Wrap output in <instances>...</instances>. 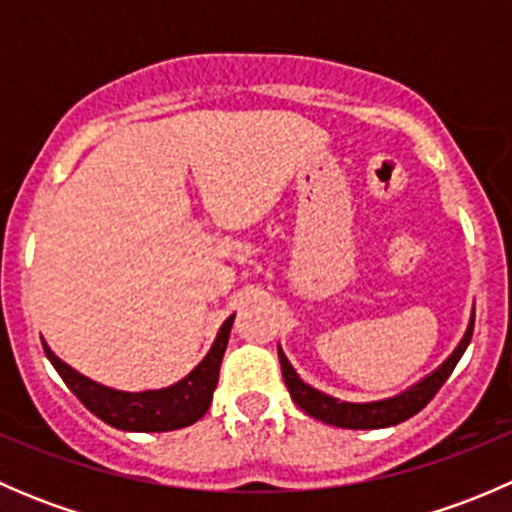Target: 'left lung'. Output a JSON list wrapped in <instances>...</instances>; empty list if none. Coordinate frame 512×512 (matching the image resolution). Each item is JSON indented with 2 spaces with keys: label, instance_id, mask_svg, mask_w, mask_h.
I'll list each match as a JSON object with an SVG mask.
<instances>
[{
  "label": "left lung",
  "instance_id": "left-lung-1",
  "mask_svg": "<svg viewBox=\"0 0 512 512\" xmlns=\"http://www.w3.org/2000/svg\"><path fill=\"white\" fill-rule=\"evenodd\" d=\"M473 322H476V312L471 314V322H468L466 334L458 342V347L453 349V354L438 366L436 371L421 379L418 384L409 386L401 394L391 396V399H381V401H369V404H352V401H339L334 396L322 394L314 386L304 384L299 379V374L294 371V366L289 364V359L282 352V347H277V354H280V364H282V376H285V384L289 389V396L294 399V404L309 414L317 421L329 423V426H339V428H356V431H364V428H386V426H396V423L406 421V418L416 416L433 396L438 394L446 379L451 376V371L456 369L458 359H461L466 347L471 344L473 337Z\"/></svg>",
  "mask_w": 512,
  "mask_h": 512
}]
</instances>
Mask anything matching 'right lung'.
<instances>
[{
	"label": "right lung",
	"instance_id": "1",
	"mask_svg": "<svg viewBox=\"0 0 512 512\" xmlns=\"http://www.w3.org/2000/svg\"><path fill=\"white\" fill-rule=\"evenodd\" d=\"M232 319L235 314L225 319L215 337L213 347L205 354V359L190 371L178 384L165 386V389H148V391H118L111 386H103L89 376L79 374L71 369L66 361L49 349V344L41 339L44 352L64 384L76 394V399L91 411V414L106 421L108 426L121 428V431L136 433H158V431H175L185 428L190 423L200 421L205 411L213 404V391L218 386L220 364L230 339Z\"/></svg>",
	"mask_w": 512,
	"mask_h": 512
}]
</instances>
